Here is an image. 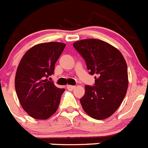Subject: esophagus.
Segmentation results:
<instances>
[{
    "mask_svg": "<svg viewBox=\"0 0 148 148\" xmlns=\"http://www.w3.org/2000/svg\"><path fill=\"white\" fill-rule=\"evenodd\" d=\"M75 86H70V85H68L67 86V88H68V90H74V88H75Z\"/></svg>",
    "mask_w": 148,
    "mask_h": 148,
    "instance_id": "esophagus-1",
    "label": "esophagus"
}]
</instances>
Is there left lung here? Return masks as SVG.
<instances>
[{"instance_id":"8db88e82","label":"left lung","mask_w":148,"mask_h":148,"mask_svg":"<svg viewBox=\"0 0 148 148\" xmlns=\"http://www.w3.org/2000/svg\"><path fill=\"white\" fill-rule=\"evenodd\" d=\"M85 59L95 86H86L79 99L85 112L95 119H107L122 104L128 88L126 61L114 46L101 40L86 39L73 43Z\"/></svg>"}]
</instances>
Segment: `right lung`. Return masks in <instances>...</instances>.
<instances>
[{
  "label": "right lung",
  "instance_id": "1",
  "mask_svg": "<svg viewBox=\"0 0 148 148\" xmlns=\"http://www.w3.org/2000/svg\"><path fill=\"white\" fill-rule=\"evenodd\" d=\"M66 44L42 42L32 46L23 56L16 71L14 86L23 109L36 119H47L57 111L64 88L56 87L48 77Z\"/></svg>",
  "mask_w": 148,
  "mask_h": 148
}]
</instances>
